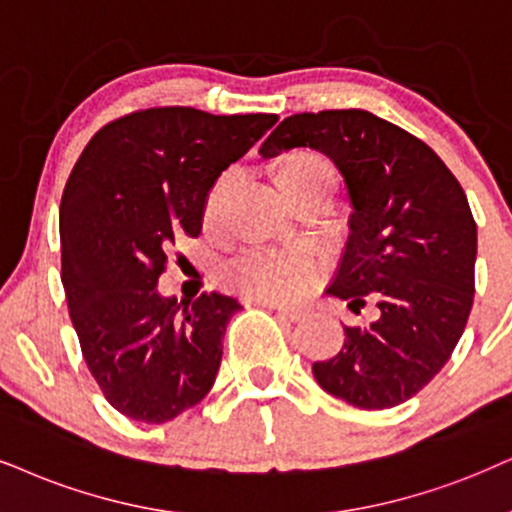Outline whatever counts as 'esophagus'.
Returning <instances> with one entry per match:
<instances>
[{"label":"esophagus","mask_w":512,"mask_h":512,"mask_svg":"<svg viewBox=\"0 0 512 512\" xmlns=\"http://www.w3.org/2000/svg\"><path fill=\"white\" fill-rule=\"evenodd\" d=\"M260 304H264V307H269V309H274V312L281 316V319H286V321H293V323H297V321H302L304 319V312L302 309H295V307H283V304H276V302H269V300H257Z\"/></svg>","instance_id":"34e87169"}]
</instances>
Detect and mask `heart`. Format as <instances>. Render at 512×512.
I'll use <instances>...</instances> for the list:
<instances>
[{"instance_id": "b5f03b06", "label": "heart", "mask_w": 512, "mask_h": 512, "mask_svg": "<svg viewBox=\"0 0 512 512\" xmlns=\"http://www.w3.org/2000/svg\"><path fill=\"white\" fill-rule=\"evenodd\" d=\"M281 177L335 184L331 163L321 155H300L290 160ZM222 184L210 193L208 215H215ZM326 260L312 245L302 243H248L231 252L222 264V276L241 293L269 302H290L316 286Z\"/></svg>"}]
</instances>
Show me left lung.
Here are the masks:
<instances>
[{
  "instance_id": "left-lung-1",
  "label": "left lung",
  "mask_w": 512,
  "mask_h": 512,
  "mask_svg": "<svg viewBox=\"0 0 512 512\" xmlns=\"http://www.w3.org/2000/svg\"><path fill=\"white\" fill-rule=\"evenodd\" d=\"M312 148L345 179L349 234L328 295L378 319L342 326L345 342L312 366L316 383L359 409H392L423 390L461 340L475 295L477 226L468 198L428 144L378 115L297 113L264 160Z\"/></svg>"
}]
</instances>
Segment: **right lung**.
<instances>
[{
  "instance_id": "1",
  "label": "right lung",
  "mask_w": 512,
  "mask_h": 512,
  "mask_svg": "<svg viewBox=\"0 0 512 512\" xmlns=\"http://www.w3.org/2000/svg\"><path fill=\"white\" fill-rule=\"evenodd\" d=\"M278 115L148 108L94 134L61 198V271L82 357L122 416L167 423L215 385L234 297L158 293L167 252L198 236L226 167Z\"/></svg>"
}]
</instances>
